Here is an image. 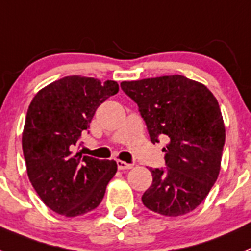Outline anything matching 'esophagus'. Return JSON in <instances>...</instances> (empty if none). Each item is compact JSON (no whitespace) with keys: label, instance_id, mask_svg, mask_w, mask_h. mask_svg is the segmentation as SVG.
Wrapping results in <instances>:
<instances>
[{"label":"esophagus","instance_id":"1","mask_svg":"<svg viewBox=\"0 0 251 251\" xmlns=\"http://www.w3.org/2000/svg\"><path fill=\"white\" fill-rule=\"evenodd\" d=\"M117 167H119V170H130V168H132V165L126 163L124 161H117Z\"/></svg>","mask_w":251,"mask_h":251}]
</instances>
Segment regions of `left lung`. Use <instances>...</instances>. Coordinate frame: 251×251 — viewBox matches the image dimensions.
Masks as SVG:
<instances>
[{
    "label": "left lung",
    "instance_id": "left-lung-1",
    "mask_svg": "<svg viewBox=\"0 0 251 251\" xmlns=\"http://www.w3.org/2000/svg\"><path fill=\"white\" fill-rule=\"evenodd\" d=\"M121 89L138 104L151 142L168 138L166 168H149L153 182L143 204L162 216L190 213L207 198L221 170L226 130L216 97L182 75L122 81Z\"/></svg>",
    "mask_w": 251,
    "mask_h": 251
}]
</instances>
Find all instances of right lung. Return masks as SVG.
<instances>
[{
	"label": "right lung",
	"instance_id": "add662e5",
	"mask_svg": "<svg viewBox=\"0 0 251 251\" xmlns=\"http://www.w3.org/2000/svg\"><path fill=\"white\" fill-rule=\"evenodd\" d=\"M117 92L113 80L102 84L74 75L44 86L31 100L23 131L26 172L39 198L56 213L81 216L102 201L117 163L83 155L76 145L100 103Z\"/></svg>",
	"mask_w": 251,
	"mask_h": 251
}]
</instances>
